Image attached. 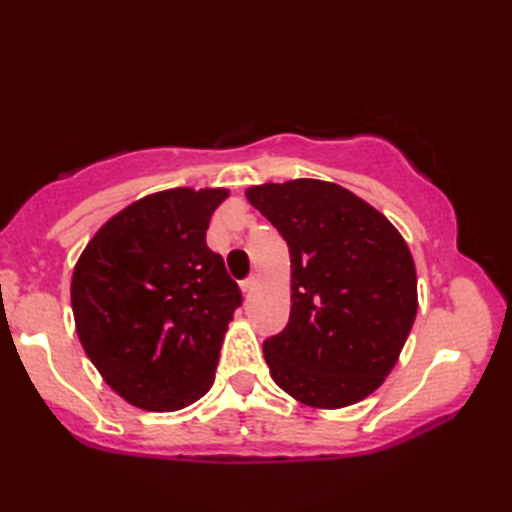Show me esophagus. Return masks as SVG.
Here are the masks:
<instances>
[{
	"mask_svg": "<svg viewBox=\"0 0 512 512\" xmlns=\"http://www.w3.org/2000/svg\"><path fill=\"white\" fill-rule=\"evenodd\" d=\"M257 288V277L253 275V277H248L246 281H242V292H244V295L246 297H250V295H253V290Z\"/></svg>",
	"mask_w": 512,
	"mask_h": 512,
	"instance_id": "34e87169",
	"label": "esophagus"
}]
</instances>
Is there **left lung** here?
Segmentation results:
<instances>
[{"label":"left lung","mask_w":512,"mask_h":512,"mask_svg":"<svg viewBox=\"0 0 512 512\" xmlns=\"http://www.w3.org/2000/svg\"><path fill=\"white\" fill-rule=\"evenodd\" d=\"M290 250V321L264 343L275 383L301 405L341 409L385 383L418 312L398 228L341 184L299 178L246 189Z\"/></svg>","instance_id":"8db88e82"}]
</instances>
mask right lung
Instances as JSON below:
<instances>
[{"label": "right lung", "mask_w": 512, "mask_h": 512, "mask_svg": "<svg viewBox=\"0 0 512 512\" xmlns=\"http://www.w3.org/2000/svg\"><path fill=\"white\" fill-rule=\"evenodd\" d=\"M228 189H167L112 215L74 266V325L129 405L178 411L211 389L242 295L206 228Z\"/></svg>", "instance_id": "add662e5"}]
</instances>
